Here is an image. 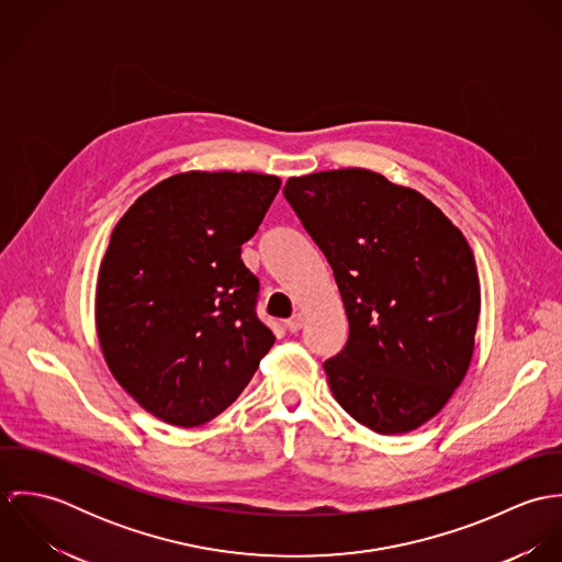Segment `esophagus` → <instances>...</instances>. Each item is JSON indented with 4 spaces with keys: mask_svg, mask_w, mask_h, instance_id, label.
<instances>
[{
    "mask_svg": "<svg viewBox=\"0 0 562 562\" xmlns=\"http://www.w3.org/2000/svg\"><path fill=\"white\" fill-rule=\"evenodd\" d=\"M285 328H288L290 333H299V330L303 328V316H301V314H294L290 321H285Z\"/></svg>",
    "mask_w": 562,
    "mask_h": 562,
    "instance_id": "obj_1",
    "label": "esophagus"
}]
</instances>
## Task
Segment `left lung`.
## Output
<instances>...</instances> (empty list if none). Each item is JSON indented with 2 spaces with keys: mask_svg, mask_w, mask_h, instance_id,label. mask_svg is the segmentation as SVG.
<instances>
[{
  "mask_svg": "<svg viewBox=\"0 0 562 562\" xmlns=\"http://www.w3.org/2000/svg\"><path fill=\"white\" fill-rule=\"evenodd\" d=\"M283 194L333 268L350 324L324 361L335 401L379 435L419 428L474 355L481 281L465 236L424 194L368 168L290 177Z\"/></svg>",
  "mask_w": 562,
  "mask_h": 562,
  "instance_id": "1",
  "label": "left lung"
}]
</instances>
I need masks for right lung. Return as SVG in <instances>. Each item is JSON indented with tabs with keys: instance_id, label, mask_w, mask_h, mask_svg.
Wrapping results in <instances>:
<instances>
[{
	"instance_id": "add662e5",
	"label": "right lung",
	"mask_w": 562,
	"mask_h": 562,
	"mask_svg": "<svg viewBox=\"0 0 562 562\" xmlns=\"http://www.w3.org/2000/svg\"><path fill=\"white\" fill-rule=\"evenodd\" d=\"M279 188L274 175L179 172L138 196L110 236L99 346L119 385L166 424L214 419L274 344L240 252Z\"/></svg>"
}]
</instances>
